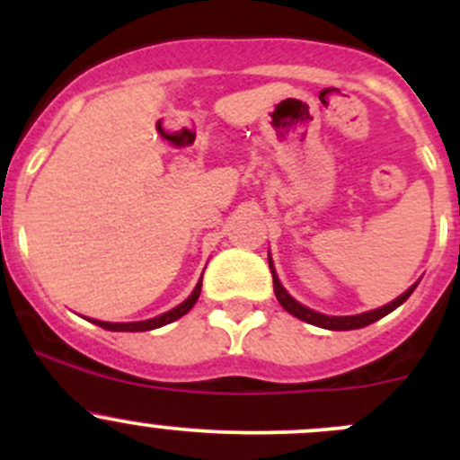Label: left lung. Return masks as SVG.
<instances>
[{
    "label": "left lung",
    "mask_w": 460,
    "mask_h": 460,
    "mask_svg": "<svg viewBox=\"0 0 460 460\" xmlns=\"http://www.w3.org/2000/svg\"><path fill=\"white\" fill-rule=\"evenodd\" d=\"M269 269H271V276H273V291H276V298L278 303L282 305V307L287 309V312L291 314V316L305 320V323L309 324H316V327H323V329H332V332H347V329H360V327H367V324L376 323V320H380L383 316H387L389 312H394L396 307H401L402 303H405L407 298L411 296V291L416 289V285H411L410 289L405 291L402 296H398L394 303L385 305V307L380 309H374V312H367V314H358V316H324V314H318V312H312V309L303 307L300 303H296L294 298H291L289 294H287L285 289H282L280 280H278L276 271H273V264L271 260H269Z\"/></svg>",
    "instance_id": "8db88e82"
}]
</instances>
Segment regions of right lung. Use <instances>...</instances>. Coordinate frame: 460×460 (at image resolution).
<instances>
[{
	"label": "right lung",
	"mask_w": 460,
	"mask_h": 460,
	"mask_svg": "<svg viewBox=\"0 0 460 460\" xmlns=\"http://www.w3.org/2000/svg\"><path fill=\"white\" fill-rule=\"evenodd\" d=\"M200 289H202V282H198V287L193 289V294L189 296L182 305H178L175 309H171V312L162 314V316H157V318L142 320V323H102V320H93V323L102 329H109V332H148V329H157V327H162V324H169V323H173V320L182 318L184 314H187L189 309L196 305L198 296H200Z\"/></svg>",
	"instance_id": "1"
}]
</instances>
